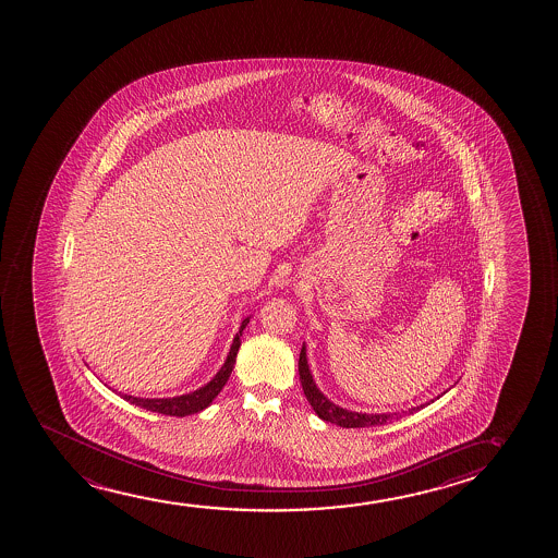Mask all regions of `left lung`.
<instances>
[{
  "instance_id": "1",
  "label": "left lung",
  "mask_w": 558,
  "mask_h": 558,
  "mask_svg": "<svg viewBox=\"0 0 558 558\" xmlns=\"http://www.w3.org/2000/svg\"><path fill=\"white\" fill-rule=\"evenodd\" d=\"M299 379H301V385H303V390H305L306 400H308V404L313 405L316 415H318L320 420L328 421V423H336L339 427H375V425H385V423H390L392 420L402 417L400 413L351 412V410H344L341 405L333 404L328 397L322 395L320 389H318L316 383H314L313 374H311V369H308V362H306L305 344H303L301 354H299ZM430 402H433V400H430ZM420 408H423V405H417V408H412V410L402 413L417 412Z\"/></svg>"
}]
</instances>
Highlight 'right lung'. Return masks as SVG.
Here are the masks:
<instances>
[{
    "label": "right lung",
    "instance_id": "add662e5",
    "mask_svg": "<svg viewBox=\"0 0 558 558\" xmlns=\"http://www.w3.org/2000/svg\"><path fill=\"white\" fill-rule=\"evenodd\" d=\"M247 324H250V316L242 322V326L238 329L236 337H234L232 347H230L229 356L225 360L221 369L217 372V375H215L211 381L204 385V387H199L198 390L183 395V397L173 398H137L130 397V395H122V392H120V397L131 402V404L138 405V408H143V410H148V412L163 413V415H173V417H184V415H191V413H198L202 412V410H206L207 405L211 404L215 397L221 392L225 383L229 381L232 367L236 364L238 349H240V344H242L240 337H242V331H244Z\"/></svg>",
    "mask_w": 558,
    "mask_h": 558
}]
</instances>
